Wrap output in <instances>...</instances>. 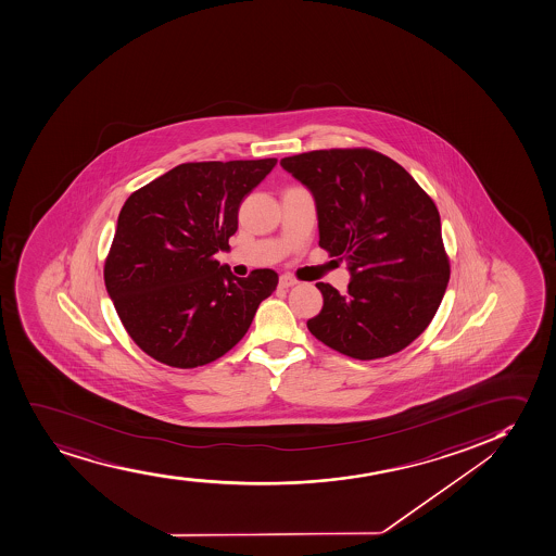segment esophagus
I'll return each mask as SVG.
<instances>
[{
	"label": "esophagus",
	"mask_w": 556,
	"mask_h": 556,
	"mask_svg": "<svg viewBox=\"0 0 556 556\" xmlns=\"http://www.w3.org/2000/svg\"><path fill=\"white\" fill-rule=\"evenodd\" d=\"M295 285H298V281H295L293 277H290V275H281V277H279V287L281 288H292L295 287Z\"/></svg>",
	"instance_id": "34e87169"
}]
</instances>
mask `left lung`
<instances>
[{
    "label": "left lung",
    "mask_w": 556,
    "mask_h": 556,
    "mask_svg": "<svg viewBox=\"0 0 556 556\" xmlns=\"http://www.w3.org/2000/svg\"><path fill=\"white\" fill-rule=\"evenodd\" d=\"M281 166L313 193L319 248L351 274L345 293L316 285L324 306L308 331L358 361L405 350L431 324L450 282L434 201L374 150L308 151Z\"/></svg>",
    "instance_id": "left-lung-1"
}]
</instances>
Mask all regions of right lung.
Masks as SVG:
<instances>
[{
  "label": "right lung",
  "instance_id": "add662e5",
  "mask_svg": "<svg viewBox=\"0 0 556 556\" xmlns=\"http://www.w3.org/2000/svg\"><path fill=\"white\" fill-rule=\"evenodd\" d=\"M277 159L187 163L132 192L105 261V287L138 348L172 368H198L232 350L279 277L232 275L229 250L243 198Z\"/></svg>",
  "mask_w": 556,
  "mask_h": 556
}]
</instances>
